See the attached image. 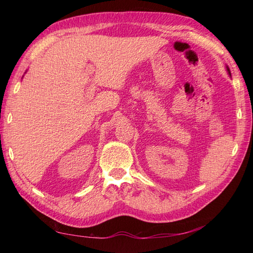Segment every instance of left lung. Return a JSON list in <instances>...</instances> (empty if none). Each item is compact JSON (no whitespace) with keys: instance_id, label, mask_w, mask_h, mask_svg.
Masks as SVG:
<instances>
[{"instance_id":"left-lung-1","label":"left lung","mask_w":253,"mask_h":253,"mask_svg":"<svg viewBox=\"0 0 253 253\" xmlns=\"http://www.w3.org/2000/svg\"><path fill=\"white\" fill-rule=\"evenodd\" d=\"M226 71H227V73H228V75L230 77H232V75H230V71H229V68H228V66H226Z\"/></svg>"}]
</instances>
